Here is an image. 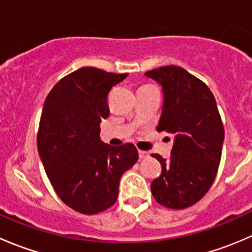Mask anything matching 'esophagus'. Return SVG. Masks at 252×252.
<instances>
[{
    "instance_id": "34e87169",
    "label": "esophagus",
    "mask_w": 252,
    "mask_h": 252,
    "mask_svg": "<svg viewBox=\"0 0 252 252\" xmlns=\"http://www.w3.org/2000/svg\"><path fill=\"white\" fill-rule=\"evenodd\" d=\"M139 157H140V158H146V157H149V152L139 150Z\"/></svg>"
}]
</instances>
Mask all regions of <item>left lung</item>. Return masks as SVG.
Instances as JSON below:
<instances>
[{
  "mask_svg": "<svg viewBox=\"0 0 252 252\" xmlns=\"http://www.w3.org/2000/svg\"><path fill=\"white\" fill-rule=\"evenodd\" d=\"M145 75L163 89L157 130L174 136L168 159L152 154L162 172L151 192L159 205L183 210L200 201L215 182L224 140L222 119L208 86L184 68L166 65Z\"/></svg>",
  "mask_w": 252,
  "mask_h": 252,
  "instance_id": "obj_1",
  "label": "left lung"
}]
</instances>
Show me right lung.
Masks as SVG:
<instances>
[{
	"label": "right lung",
	"instance_id": "1",
	"mask_svg": "<svg viewBox=\"0 0 252 252\" xmlns=\"http://www.w3.org/2000/svg\"><path fill=\"white\" fill-rule=\"evenodd\" d=\"M126 75L83 67L61 79L45 100L40 158L58 197L83 215L113 206L122 175L139 158L133 144L111 146L100 139V123L110 114L108 93Z\"/></svg>",
	"mask_w": 252,
	"mask_h": 252
}]
</instances>
